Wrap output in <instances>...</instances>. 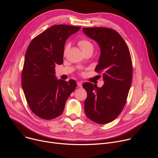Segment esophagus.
<instances>
[{
    "instance_id": "obj_1",
    "label": "esophagus",
    "mask_w": 158,
    "mask_h": 158,
    "mask_svg": "<svg viewBox=\"0 0 158 158\" xmlns=\"http://www.w3.org/2000/svg\"><path fill=\"white\" fill-rule=\"evenodd\" d=\"M77 85H78L79 87H82V83L81 82H77Z\"/></svg>"
}]
</instances>
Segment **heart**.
Returning <instances> with one entry per match:
<instances>
[{
  "instance_id": "obj_1",
  "label": "heart",
  "mask_w": 158,
  "mask_h": 158,
  "mask_svg": "<svg viewBox=\"0 0 158 158\" xmlns=\"http://www.w3.org/2000/svg\"><path fill=\"white\" fill-rule=\"evenodd\" d=\"M78 45L82 51H85L89 49L93 50V48H94L93 44L89 40L86 39H82L79 40L78 42ZM66 50H67V48L65 49V52L66 51Z\"/></svg>"
}]
</instances>
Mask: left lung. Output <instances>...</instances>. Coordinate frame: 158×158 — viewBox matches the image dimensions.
<instances>
[{"mask_svg":"<svg viewBox=\"0 0 158 158\" xmlns=\"http://www.w3.org/2000/svg\"><path fill=\"white\" fill-rule=\"evenodd\" d=\"M84 33L99 45L101 55L95 71L102 73L104 84L98 87L91 82L82 86L87 92L84 110L87 117L104 124L114 120L126 102L132 79L129 48L121 35L106 27L83 28Z\"/></svg>","mask_w":158,"mask_h":158,"instance_id":"1","label":"left lung"}]
</instances>
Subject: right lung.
I'll return each instance as SVG.
<instances>
[{
  "label": "right lung",
  "instance_id": "1",
  "mask_svg": "<svg viewBox=\"0 0 158 158\" xmlns=\"http://www.w3.org/2000/svg\"><path fill=\"white\" fill-rule=\"evenodd\" d=\"M81 27L55 25L36 36L26 51L22 87L27 104L38 117L49 120L59 116L76 87L75 81L57 79L56 65L63 63L65 40Z\"/></svg>",
  "mask_w": 158,
  "mask_h": 158
}]
</instances>
